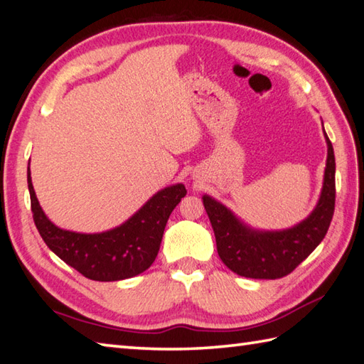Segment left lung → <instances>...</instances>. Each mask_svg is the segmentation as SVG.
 I'll return each mask as SVG.
<instances>
[{
  "mask_svg": "<svg viewBox=\"0 0 364 364\" xmlns=\"http://www.w3.org/2000/svg\"><path fill=\"white\" fill-rule=\"evenodd\" d=\"M328 156L319 203L311 215L284 231H255L244 227L225 206L211 197L203 205L211 220L220 259L235 274L275 280L291 274L327 235L335 213V153L328 136Z\"/></svg>",
  "mask_w": 364,
  "mask_h": 364,
  "instance_id": "8db88e82",
  "label": "left lung"
}]
</instances>
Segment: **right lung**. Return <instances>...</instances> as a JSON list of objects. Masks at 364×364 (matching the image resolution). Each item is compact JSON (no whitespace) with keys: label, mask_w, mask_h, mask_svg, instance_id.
Segmentation results:
<instances>
[{"label":"right lung","mask_w":364,"mask_h":364,"mask_svg":"<svg viewBox=\"0 0 364 364\" xmlns=\"http://www.w3.org/2000/svg\"><path fill=\"white\" fill-rule=\"evenodd\" d=\"M31 211L45 244L81 275L95 282H117L142 274L158 257L168 215L188 194L175 184L153 196L133 218L106 233L81 235L60 230L46 219L31 183L28 167Z\"/></svg>","instance_id":"1"}]
</instances>
